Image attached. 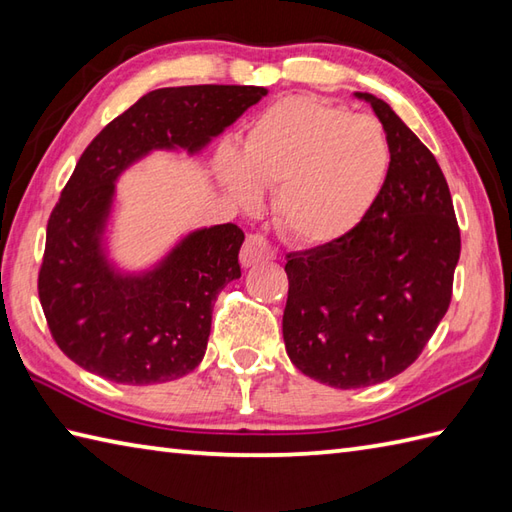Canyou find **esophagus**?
<instances>
[{"label": "esophagus", "instance_id": "1", "mask_svg": "<svg viewBox=\"0 0 512 512\" xmlns=\"http://www.w3.org/2000/svg\"><path fill=\"white\" fill-rule=\"evenodd\" d=\"M273 257H275L273 244H270L264 235L253 233V235L246 237V242L242 246V253H239V262H242L244 268H250L255 264L268 262V259H273Z\"/></svg>", "mask_w": 512, "mask_h": 512}]
</instances>
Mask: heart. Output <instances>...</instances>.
Here are the masks:
<instances>
[{"label":"heart","mask_w":512,"mask_h":512,"mask_svg":"<svg viewBox=\"0 0 512 512\" xmlns=\"http://www.w3.org/2000/svg\"><path fill=\"white\" fill-rule=\"evenodd\" d=\"M224 187L255 209L275 189V222L303 246L339 242L372 209L389 171V147L374 118L314 96H288L250 123L239 156L217 160Z\"/></svg>","instance_id":"heart-1"}]
</instances>
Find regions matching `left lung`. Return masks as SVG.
Listing matches in <instances>:
<instances>
[{"instance_id":"left-lung-1","label":"left lung","mask_w":512,"mask_h":512,"mask_svg":"<svg viewBox=\"0 0 512 512\" xmlns=\"http://www.w3.org/2000/svg\"><path fill=\"white\" fill-rule=\"evenodd\" d=\"M374 107L389 171L372 209L339 242L286 255L284 341L299 372L336 389L398 376L449 310L460 226L447 178L391 107Z\"/></svg>"}]
</instances>
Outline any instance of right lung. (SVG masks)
Segmentation results:
<instances>
[{
	"mask_svg": "<svg viewBox=\"0 0 512 512\" xmlns=\"http://www.w3.org/2000/svg\"><path fill=\"white\" fill-rule=\"evenodd\" d=\"M262 96L255 85L154 90L83 151L50 213L37 284L52 339L70 361L121 385L167 383L200 365L213 303L242 277V228L195 231L143 275L114 273L101 235L123 169L151 149L198 151Z\"/></svg>",
	"mask_w": 512,
	"mask_h": 512,
	"instance_id": "obj_1",
	"label": "right lung"
}]
</instances>
